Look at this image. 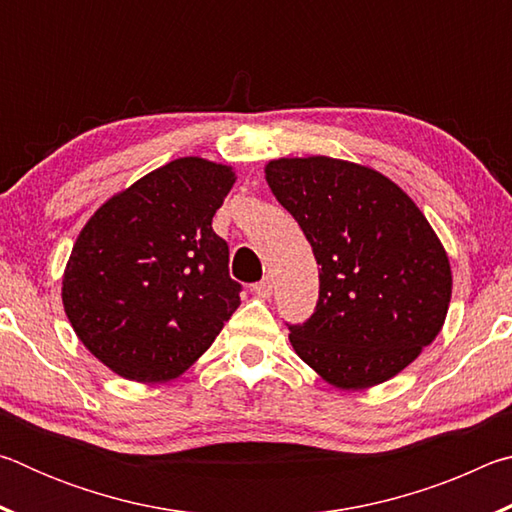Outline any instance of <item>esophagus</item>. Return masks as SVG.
I'll return each instance as SVG.
<instances>
[{
    "label": "esophagus",
    "instance_id": "34e87169",
    "mask_svg": "<svg viewBox=\"0 0 512 512\" xmlns=\"http://www.w3.org/2000/svg\"><path fill=\"white\" fill-rule=\"evenodd\" d=\"M253 293L257 298H264V300L271 298L273 296V280H271V277H266V280L253 284Z\"/></svg>",
    "mask_w": 512,
    "mask_h": 512
}]
</instances>
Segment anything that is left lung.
Listing matches in <instances>:
<instances>
[{
  "mask_svg": "<svg viewBox=\"0 0 512 512\" xmlns=\"http://www.w3.org/2000/svg\"><path fill=\"white\" fill-rule=\"evenodd\" d=\"M264 173L320 266L316 311L289 325L293 350L341 391L395 377L436 339L452 300L427 216L384 173L348 160L280 158Z\"/></svg>",
  "mask_w": 512,
  "mask_h": 512,
  "instance_id": "1",
  "label": "left lung"
}]
</instances>
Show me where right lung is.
Segmentation results:
<instances>
[{"instance_id": "right-lung-1", "label": "right lung", "mask_w": 512, "mask_h": 512, "mask_svg": "<svg viewBox=\"0 0 512 512\" xmlns=\"http://www.w3.org/2000/svg\"><path fill=\"white\" fill-rule=\"evenodd\" d=\"M235 180L228 164L178 158L83 225L63 273V307L81 343L119 377H180L241 305L228 244L212 230Z\"/></svg>"}]
</instances>
